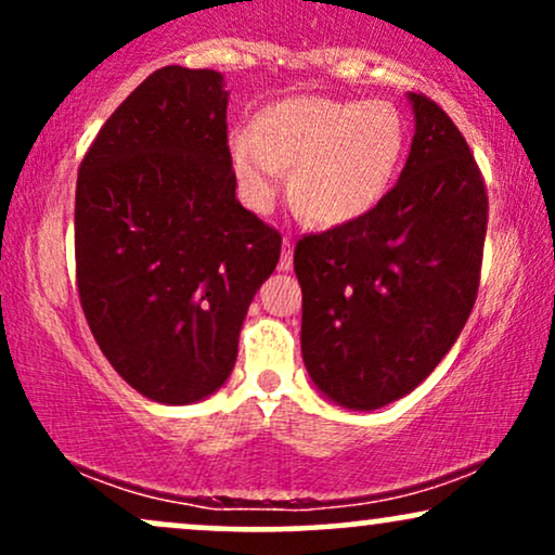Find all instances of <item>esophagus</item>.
Listing matches in <instances>:
<instances>
[{
    "label": "esophagus",
    "instance_id": "1",
    "mask_svg": "<svg viewBox=\"0 0 555 555\" xmlns=\"http://www.w3.org/2000/svg\"><path fill=\"white\" fill-rule=\"evenodd\" d=\"M292 266H295V242L286 237V240H284L282 258H279V269H282V271H292Z\"/></svg>",
    "mask_w": 555,
    "mask_h": 555
}]
</instances>
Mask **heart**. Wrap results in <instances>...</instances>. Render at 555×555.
<instances>
[{
    "mask_svg": "<svg viewBox=\"0 0 555 555\" xmlns=\"http://www.w3.org/2000/svg\"><path fill=\"white\" fill-rule=\"evenodd\" d=\"M406 145L404 117L391 101L297 95L229 138L242 201L266 211L292 169V201L321 227L373 211L391 188Z\"/></svg>",
    "mask_w": 555,
    "mask_h": 555,
    "instance_id": "heart-1",
    "label": "heart"
}]
</instances>
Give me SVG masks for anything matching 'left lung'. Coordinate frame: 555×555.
Wrapping results in <instances>:
<instances>
[{"instance_id":"obj_1","label":"left lung","mask_w":555,"mask_h":555,"mask_svg":"<svg viewBox=\"0 0 555 555\" xmlns=\"http://www.w3.org/2000/svg\"><path fill=\"white\" fill-rule=\"evenodd\" d=\"M410 101L415 138L399 182L373 211L295 247L305 367L347 410H378L423 384L454 347L480 286V167L436 101Z\"/></svg>"}]
</instances>
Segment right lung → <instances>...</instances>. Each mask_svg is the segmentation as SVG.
<instances>
[{
    "instance_id": "1",
    "label": "right lung",
    "mask_w": 555,
    "mask_h": 555,
    "mask_svg": "<svg viewBox=\"0 0 555 555\" xmlns=\"http://www.w3.org/2000/svg\"><path fill=\"white\" fill-rule=\"evenodd\" d=\"M216 69H156L106 119L75 188L82 313L143 397L193 404L237 360L282 234L240 206Z\"/></svg>"
}]
</instances>
